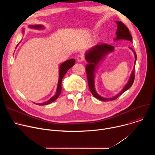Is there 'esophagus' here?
Segmentation results:
<instances>
[{
  "instance_id": "34e87169",
  "label": "esophagus",
  "mask_w": 155,
  "mask_h": 155,
  "mask_svg": "<svg viewBox=\"0 0 155 155\" xmlns=\"http://www.w3.org/2000/svg\"><path fill=\"white\" fill-rule=\"evenodd\" d=\"M83 60H84V57H83V55L80 54V55L78 56V57H77V61H78V62H82V61H83Z\"/></svg>"
}]
</instances>
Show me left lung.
<instances>
[{"label":"left lung","mask_w":155,"mask_h":155,"mask_svg":"<svg viewBox=\"0 0 155 155\" xmlns=\"http://www.w3.org/2000/svg\"><path fill=\"white\" fill-rule=\"evenodd\" d=\"M116 23L117 25V30L116 32L117 37L114 38V40H129L132 42V37L131 34L129 32L128 28L122 23L121 21H116ZM129 48L133 51L134 54V68L132 70L129 79L123 88V90L117 95L112 97H104L100 96L96 91L95 89V74L97 69V66L106 56L109 53L114 51V47L108 45L106 43H101L97 44L95 46L91 48L90 50H88L87 51L85 52V59L88 62V64L86 65V72L87 77V81L88 85H89L90 90L93 96L97 99L106 102L109 101H113L117 99L119 96H120L123 93L127 91L129 87H131L134 81L135 78V66H136V62L137 60V55L134 50L132 48L129 47Z\"/></svg>","instance_id":"obj_1"}]
</instances>
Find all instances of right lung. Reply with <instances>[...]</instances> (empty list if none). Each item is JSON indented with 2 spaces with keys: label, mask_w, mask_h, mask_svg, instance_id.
<instances>
[{
  "label": "right lung",
  "mask_w": 155,
  "mask_h": 155,
  "mask_svg": "<svg viewBox=\"0 0 155 155\" xmlns=\"http://www.w3.org/2000/svg\"><path fill=\"white\" fill-rule=\"evenodd\" d=\"M29 28H31V29H35L41 30V29H43L45 27H44V26H43V25H31V26L29 25ZM23 32H24V29H23ZM19 43L18 44L16 47L18 46ZM75 64V60L74 59H71L67 60V61H65V62H62V64H61V65H59V80H58V83L56 94L52 97H51L48 101H47L45 102L40 103V104H37V103H34V104H37L38 105H45L50 104L51 102H53V101H56L57 99V98L59 97V96L60 95L61 92V90H62L61 83H62V78H63L64 76L65 75L66 73H67L68 70L70 69V68L73 67Z\"/></svg>",
  "instance_id": "add662e5"
}]
</instances>
